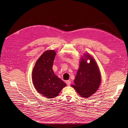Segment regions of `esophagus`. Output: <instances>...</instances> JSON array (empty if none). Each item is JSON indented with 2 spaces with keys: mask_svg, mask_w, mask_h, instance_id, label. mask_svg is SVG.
Segmentation results:
<instances>
[{
  "mask_svg": "<svg viewBox=\"0 0 128 128\" xmlns=\"http://www.w3.org/2000/svg\"><path fill=\"white\" fill-rule=\"evenodd\" d=\"M66 84L68 85V86H69L70 85V83H71V82L70 80H66Z\"/></svg>",
  "mask_w": 128,
  "mask_h": 128,
  "instance_id": "esophagus-1",
  "label": "esophagus"
}]
</instances>
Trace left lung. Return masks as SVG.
<instances>
[{
	"label": "left lung",
	"mask_w": 128,
	"mask_h": 128,
	"mask_svg": "<svg viewBox=\"0 0 128 128\" xmlns=\"http://www.w3.org/2000/svg\"><path fill=\"white\" fill-rule=\"evenodd\" d=\"M88 60L90 61L89 63L87 62ZM101 81V74L94 58L88 53H84L80 57L74 84L71 86L80 96L88 98L96 92Z\"/></svg>",
	"instance_id": "left-lung-1"
}]
</instances>
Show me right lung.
Wrapping results in <instances>:
<instances>
[{
	"label": "right lung",
	"instance_id": "obj_1",
	"mask_svg": "<svg viewBox=\"0 0 128 128\" xmlns=\"http://www.w3.org/2000/svg\"><path fill=\"white\" fill-rule=\"evenodd\" d=\"M56 54L54 50H46L36 61L32 72V84L36 90L39 94L50 98L57 96L66 86L52 70Z\"/></svg>",
	"mask_w": 128,
	"mask_h": 128
}]
</instances>
